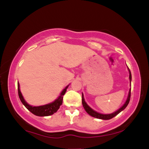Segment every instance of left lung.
Instances as JSON below:
<instances>
[{
  "label": "left lung",
  "mask_w": 149,
  "mask_h": 149,
  "mask_svg": "<svg viewBox=\"0 0 149 149\" xmlns=\"http://www.w3.org/2000/svg\"><path fill=\"white\" fill-rule=\"evenodd\" d=\"M128 71H129V79H130V83H131L132 81V75H131V72L130 71L129 68H128ZM130 94H131V88H130L129 90V92H128V95H127V98L125 102L123 105L122 106L120 109H118L117 111H116L115 112L111 113H108V114H103L101 113H99L95 111L94 109H92L90 106L88 105V104L86 103V102L85 101L84 99V96H83V94L82 93V104H83V107H84L85 111H86L90 116H92L94 118H99V119H102V120H109L111 119L113 117H115L116 116H117L118 114L120 113L122 111H123L127 106L128 105L130 102Z\"/></svg>",
  "instance_id": "1"
}]
</instances>
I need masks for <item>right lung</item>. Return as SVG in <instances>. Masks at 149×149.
Listing matches in <instances>:
<instances>
[{
  "label": "right lung",
  "instance_id": "1",
  "mask_svg": "<svg viewBox=\"0 0 149 149\" xmlns=\"http://www.w3.org/2000/svg\"><path fill=\"white\" fill-rule=\"evenodd\" d=\"M69 85L65 88L61 92L59 96L55 100L53 101L52 102L50 103L45 104V105L42 106H38V107H33V106L30 105L29 104L27 103L26 100L24 98L23 95H22L21 90H20V86L19 82L17 83V87H18V95L19 97L20 100H21L22 103L24 105V107L28 109L29 111H31L32 113L37 116H48L54 114V113L57 111L58 109H59V107L62 104L63 101V96L64 95L65 92L66 91V89Z\"/></svg>",
  "mask_w": 149,
  "mask_h": 149
}]
</instances>
